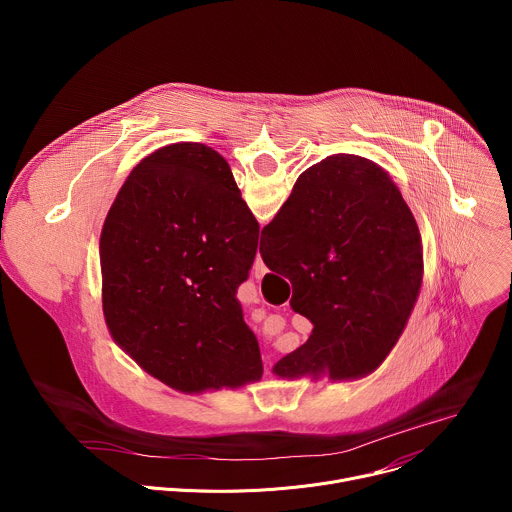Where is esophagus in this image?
<instances>
[{
    "mask_svg": "<svg viewBox=\"0 0 512 512\" xmlns=\"http://www.w3.org/2000/svg\"><path fill=\"white\" fill-rule=\"evenodd\" d=\"M265 273H267V267H265L261 255H257V257H255V277L259 279V277H263Z\"/></svg>",
    "mask_w": 512,
    "mask_h": 512,
    "instance_id": "1",
    "label": "esophagus"
}]
</instances>
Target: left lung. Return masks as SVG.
<instances>
[{"label": "left lung", "instance_id": "obj_1", "mask_svg": "<svg viewBox=\"0 0 512 512\" xmlns=\"http://www.w3.org/2000/svg\"><path fill=\"white\" fill-rule=\"evenodd\" d=\"M257 241L259 223L221 154L174 143L139 162L101 233L113 340L182 393L259 381V342L237 300Z\"/></svg>", "mask_w": 512, "mask_h": 512}]
</instances>
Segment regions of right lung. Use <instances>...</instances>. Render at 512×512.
Returning <instances> with one entry per match:
<instances>
[{"instance_id":"add662e5","label":"right lung","mask_w":512,"mask_h":512,"mask_svg":"<svg viewBox=\"0 0 512 512\" xmlns=\"http://www.w3.org/2000/svg\"><path fill=\"white\" fill-rule=\"evenodd\" d=\"M263 263L291 281V310L312 336L275 375L373 373L397 344L423 277L421 235L389 174L336 154L308 168L261 233Z\"/></svg>"}]
</instances>
